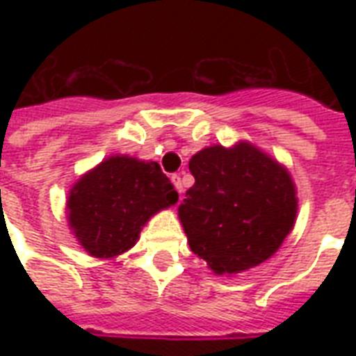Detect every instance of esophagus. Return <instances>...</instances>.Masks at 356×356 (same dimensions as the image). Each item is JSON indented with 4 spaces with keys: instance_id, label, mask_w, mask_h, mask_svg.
Listing matches in <instances>:
<instances>
[{
    "instance_id": "esophagus-1",
    "label": "esophagus",
    "mask_w": 356,
    "mask_h": 356,
    "mask_svg": "<svg viewBox=\"0 0 356 356\" xmlns=\"http://www.w3.org/2000/svg\"><path fill=\"white\" fill-rule=\"evenodd\" d=\"M172 183H173V186H175V190H177L179 194H183V181H181V175H177V173H173V175H172Z\"/></svg>"
}]
</instances>
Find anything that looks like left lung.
<instances>
[{
    "label": "left lung",
    "mask_w": 356,
    "mask_h": 356,
    "mask_svg": "<svg viewBox=\"0 0 356 356\" xmlns=\"http://www.w3.org/2000/svg\"><path fill=\"white\" fill-rule=\"evenodd\" d=\"M195 183L179 205L190 249L218 275L259 266L281 248L298 214L296 184L257 145H211L190 159Z\"/></svg>",
    "instance_id": "1"
}]
</instances>
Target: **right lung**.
Here are the masks:
<instances>
[{
	"label": "right lung",
	"instance_id": "add662e5",
	"mask_svg": "<svg viewBox=\"0 0 356 356\" xmlns=\"http://www.w3.org/2000/svg\"><path fill=\"white\" fill-rule=\"evenodd\" d=\"M179 194L156 162L108 156L86 172L68 194V222L85 251L113 259L138 240L147 220L175 205Z\"/></svg>",
	"mask_w": 356,
	"mask_h": 356
}]
</instances>
